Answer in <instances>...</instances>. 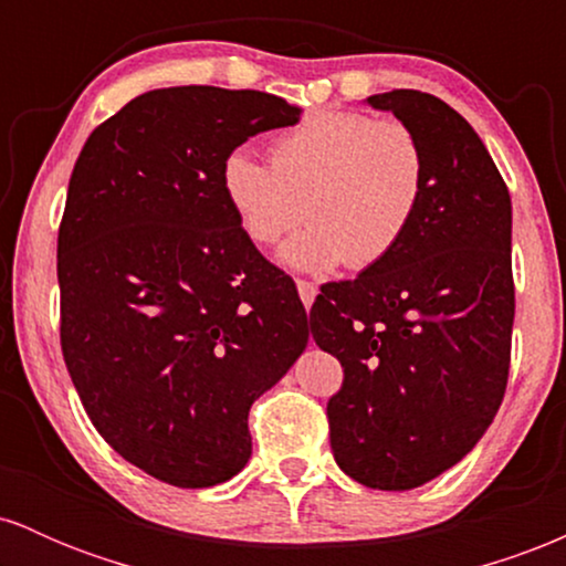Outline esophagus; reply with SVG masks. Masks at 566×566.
I'll use <instances>...</instances> for the list:
<instances>
[{"instance_id": "34e87169", "label": "esophagus", "mask_w": 566, "mask_h": 566, "mask_svg": "<svg viewBox=\"0 0 566 566\" xmlns=\"http://www.w3.org/2000/svg\"><path fill=\"white\" fill-rule=\"evenodd\" d=\"M295 284H297V292H301L303 305H305V308H308V305L316 301V292H319V287H316L314 282H308V279H297Z\"/></svg>"}]
</instances>
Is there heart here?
<instances>
[{
  "label": "heart",
  "mask_w": 566,
  "mask_h": 566,
  "mask_svg": "<svg viewBox=\"0 0 566 566\" xmlns=\"http://www.w3.org/2000/svg\"><path fill=\"white\" fill-rule=\"evenodd\" d=\"M271 167L237 148L220 167V188L239 229L255 244H276L290 269L346 263L365 271L386 261L423 205L426 154L396 119L361 112H316L271 140ZM304 212H300V205Z\"/></svg>",
  "instance_id": "1"
}]
</instances>
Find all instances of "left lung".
Masks as SVG:
<instances>
[{"label": "left lung", "mask_w": 566, "mask_h": 566, "mask_svg": "<svg viewBox=\"0 0 566 566\" xmlns=\"http://www.w3.org/2000/svg\"><path fill=\"white\" fill-rule=\"evenodd\" d=\"M418 135L426 191L386 261L324 284L311 308L316 346L337 356L327 401L343 471L373 490H412L484 437L511 365V197L482 138L420 90L369 95Z\"/></svg>", "instance_id": "obj_1"}]
</instances>
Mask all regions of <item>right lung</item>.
Listing matches in <instances>:
<instances>
[{
  "mask_svg": "<svg viewBox=\"0 0 566 566\" xmlns=\"http://www.w3.org/2000/svg\"><path fill=\"white\" fill-rule=\"evenodd\" d=\"M301 108L258 90L143 93L93 129L57 231L61 348L90 420L184 490L252 454V401L308 343L297 292L239 229L220 167Z\"/></svg>",
  "mask_w": 566,
  "mask_h": 566,
  "instance_id": "obj_1",
  "label": "right lung"
}]
</instances>
